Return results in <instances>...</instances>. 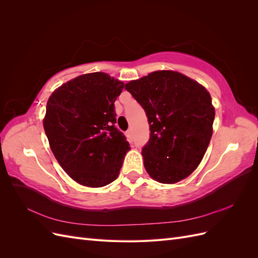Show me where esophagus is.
Segmentation results:
<instances>
[{
    "label": "esophagus",
    "instance_id": "1",
    "mask_svg": "<svg viewBox=\"0 0 258 258\" xmlns=\"http://www.w3.org/2000/svg\"><path fill=\"white\" fill-rule=\"evenodd\" d=\"M126 137H127V139L129 140V141H132V131L131 130L126 131Z\"/></svg>",
    "mask_w": 258,
    "mask_h": 258
}]
</instances>
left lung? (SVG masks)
<instances>
[{
	"label": "left lung",
	"instance_id": "obj_1",
	"mask_svg": "<svg viewBox=\"0 0 258 258\" xmlns=\"http://www.w3.org/2000/svg\"><path fill=\"white\" fill-rule=\"evenodd\" d=\"M146 112L150 141L144 167L162 184L189 176L204 158L213 134L215 108L198 82L171 70L155 71L124 86Z\"/></svg>",
	"mask_w": 258,
	"mask_h": 258
}]
</instances>
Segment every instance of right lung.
Returning <instances> with one entry per match:
<instances>
[{
  "instance_id": "obj_1",
  "label": "right lung",
  "mask_w": 258,
  "mask_h": 258,
  "mask_svg": "<svg viewBox=\"0 0 258 258\" xmlns=\"http://www.w3.org/2000/svg\"><path fill=\"white\" fill-rule=\"evenodd\" d=\"M123 83L103 72L75 77L54 90L43 119L50 150L76 183L103 187L119 175L130 150L115 127L114 102Z\"/></svg>"
}]
</instances>
